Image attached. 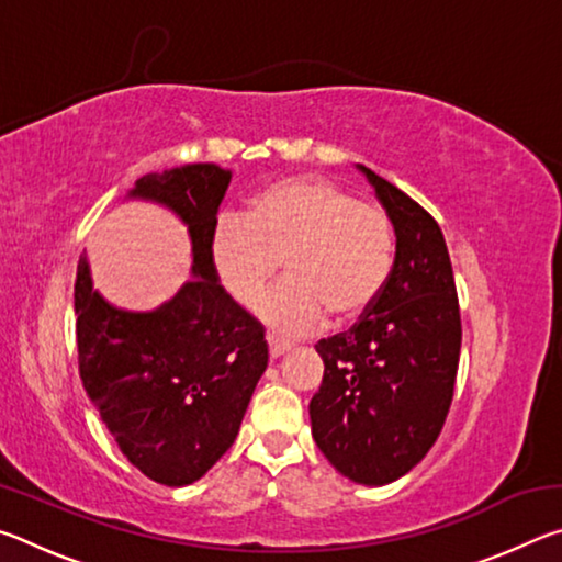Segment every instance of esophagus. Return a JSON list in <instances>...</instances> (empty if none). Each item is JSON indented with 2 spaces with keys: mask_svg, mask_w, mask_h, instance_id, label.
I'll list each match as a JSON object with an SVG mask.
<instances>
[{
  "mask_svg": "<svg viewBox=\"0 0 562 562\" xmlns=\"http://www.w3.org/2000/svg\"><path fill=\"white\" fill-rule=\"evenodd\" d=\"M268 347H270V357H272V359H278V357L284 355V351L292 349L290 341L278 339V337H272V335H268Z\"/></svg>",
  "mask_w": 562,
  "mask_h": 562,
  "instance_id": "esophagus-1",
  "label": "esophagus"
}]
</instances>
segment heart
I'll return each mask as SVG.
<instances>
[{"label": "heart", "mask_w": 562, "mask_h": 562, "mask_svg": "<svg viewBox=\"0 0 562 562\" xmlns=\"http://www.w3.org/2000/svg\"><path fill=\"white\" fill-rule=\"evenodd\" d=\"M394 250L384 207L315 176L272 183L243 217H221L211 235L217 282L240 307L260 302L282 260L288 280L262 302L260 317L288 335L317 327L325 315L331 325L364 317L392 278Z\"/></svg>", "instance_id": "1"}]
</instances>
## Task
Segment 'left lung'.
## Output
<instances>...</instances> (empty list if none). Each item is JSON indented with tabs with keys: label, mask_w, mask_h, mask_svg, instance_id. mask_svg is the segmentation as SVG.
I'll return each instance as SVG.
<instances>
[{
	"label": "left lung",
	"mask_w": 562,
	"mask_h": 562,
	"mask_svg": "<svg viewBox=\"0 0 562 562\" xmlns=\"http://www.w3.org/2000/svg\"><path fill=\"white\" fill-rule=\"evenodd\" d=\"M396 233L382 297L355 327L319 339L325 361L310 402L312 436L355 483L384 486L424 459L451 408L461 312L439 223L404 190L359 166Z\"/></svg>",
	"instance_id": "1"
}]
</instances>
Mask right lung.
I'll return each mask as SVG.
<instances>
[{"mask_svg": "<svg viewBox=\"0 0 562 562\" xmlns=\"http://www.w3.org/2000/svg\"><path fill=\"white\" fill-rule=\"evenodd\" d=\"M231 170L193 164L148 173L128 198L166 205L188 225L193 280L154 312H126L93 290L89 262L74 284L79 374L121 453L164 486H188L231 449L268 367L255 317L227 294L211 260Z\"/></svg>", "mask_w": 562, "mask_h": 562, "instance_id": "1", "label": "right lung"}]
</instances>
